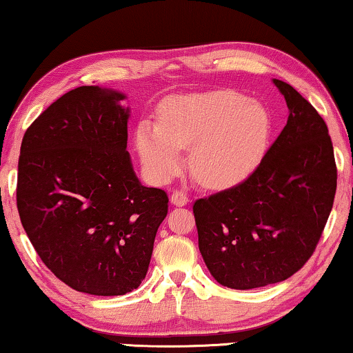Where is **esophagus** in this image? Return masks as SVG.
<instances>
[{
	"label": "esophagus",
	"instance_id": "34e87169",
	"mask_svg": "<svg viewBox=\"0 0 353 353\" xmlns=\"http://www.w3.org/2000/svg\"><path fill=\"white\" fill-rule=\"evenodd\" d=\"M170 202L176 207H183L190 202V197H188L185 192H181V191H173L170 196Z\"/></svg>",
	"mask_w": 353,
	"mask_h": 353
}]
</instances>
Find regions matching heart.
<instances>
[{
	"label": "heart",
	"mask_w": 353,
	"mask_h": 353,
	"mask_svg": "<svg viewBox=\"0 0 353 353\" xmlns=\"http://www.w3.org/2000/svg\"><path fill=\"white\" fill-rule=\"evenodd\" d=\"M272 119L257 101L233 90L205 91L168 99L159 125H138L137 146L146 167L161 180L181 165V148H191L190 167L207 188L239 185L257 170L267 152Z\"/></svg>",
	"instance_id": "b5f03b06"
}]
</instances>
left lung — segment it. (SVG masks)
Wrapping results in <instances>:
<instances>
[{
  "label": "left lung",
  "instance_id": "left-lung-1",
  "mask_svg": "<svg viewBox=\"0 0 353 353\" xmlns=\"http://www.w3.org/2000/svg\"><path fill=\"white\" fill-rule=\"evenodd\" d=\"M289 117L252 175L192 205L199 250L221 286L284 281L312 257L331 214L337 170L327 127L286 81Z\"/></svg>",
  "mask_w": 353,
  "mask_h": 353
}]
</instances>
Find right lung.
Listing matches in <instances>:
<instances>
[{
	"label": "right lung",
	"mask_w": 353,
	"mask_h": 353,
	"mask_svg": "<svg viewBox=\"0 0 353 353\" xmlns=\"http://www.w3.org/2000/svg\"><path fill=\"white\" fill-rule=\"evenodd\" d=\"M123 93L79 86L23 134L17 210L43 263L67 286L123 296L146 276L167 192L146 188L127 151Z\"/></svg>",
	"instance_id": "right-lung-1"
}]
</instances>
